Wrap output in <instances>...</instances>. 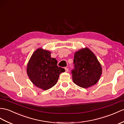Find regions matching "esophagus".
Segmentation results:
<instances>
[{"instance_id": "34e87169", "label": "esophagus", "mask_w": 124, "mask_h": 124, "mask_svg": "<svg viewBox=\"0 0 124 124\" xmlns=\"http://www.w3.org/2000/svg\"><path fill=\"white\" fill-rule=\"evenodd\" d=\"M65 71L66 72H68V68H67V67H65Z\"/></svg>"}]
</instances>
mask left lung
<instances>
[{"instance_id": "left-lung-1", "label": "left lung", "mask_w": 124, "mask_h": 124, "mask_svg": "<svg viewBox=\"0 0 124 124\" xmlns=\"http://www.w3.org/2000/svg\"><path fill=\"white\" fill-rule=\"evenodd\" d=\"M74 69L71 70L74 83L82 88L95 85L102 74L101 66L97 57L88 48L75 53Z\"/></svg>"}]
</instances>
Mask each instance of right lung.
I'll return each instance as SVG.
<instances>
[{
    "mask_svg": "<svg viewBox=\"0 0 124 124\" xmlns=\"http://www.w3.org/2000/svg\"><path fill=\"white\" fill-rule=\"evenodd\" d=\"M65 71L57 66V60L51 58L50 52L38 48L32 54L27 67V73L34 85L47 90L56 85L59 75Z\"/></svg>",
    "mask_w": 124,
    "mask_h": 124,
    "instance_id": "right-lung-1",
    "label": "right lung"
}]
</instances>
